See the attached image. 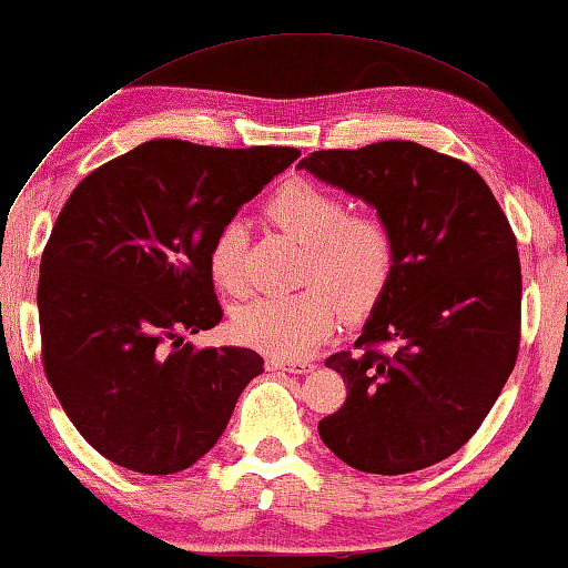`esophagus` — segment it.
Listing matches in <instances>:
<instances>
[{"label":"esophagus","mask_w":568,"mask_h":568,"mask_svg":"<svg viewBox=\"0 0 568 568\" xmlns=\"http://www.w3.org/2000/svg\"><path fill=\"white\" fill-rule=\"evenodd\" d=\"M265 366L267 372H291V374H308L316 368L311 362H285V358H275V356H270Z\"/></svg>","instance_id":"esophagus-1"}]
</instances>
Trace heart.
<instances>
[{
    "instance_id": "b5f03b06",
    "label": "heart",
    "mask_w": 568,
    "mask_h": 568,
    "mask_svg": "<svg viewBox=\"0 0 568 568\" xmlns=\"http://www.w3.org/2000/svg\"><path fill=\"white\" fill-rule=\"evenodd\" d=\"M277 227L308 245L303 283L293 295H263L235 313L232 331L250 346L275 356H301L336 326L341 305L348 316L374 311L397 267V240L374 214H348V204L308 179L285 184L267 202ZM245 227L227 222L210 245V270L224 293L247 291Z\"/></svg>"
}]
</instances>
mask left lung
<instances>
[{"label": "left lung", "instance_id": "1", "mask_svg": "<svg viewBox=\"0 0 568 568\" xmlns=\"http://www.w3.org/2000/svg\"><path fill=\"white\" fill-rule=\"evenodd\" d=\"M298 169L372 204L397 240L392 285L356 351L326 358L348 394L318 422L323 445L376 475L443 463L478 432L518 358L520 260L506 214L478 171L414 141L313 151Z\"/></svg>", "mask_w": 568, "mask_h": 568}]
</instances>
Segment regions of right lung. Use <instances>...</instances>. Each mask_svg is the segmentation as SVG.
Here are the masks:
<instances>
[{
  "label": "right lung",
  "mask_w": 568,
  "mask_h": 568,
  "mask_svg": "<svg viewBox=\"0 0 568 568\" xmlns=\"http://www.w3.org/2000/svg\"><path fill=\"white\" fill-rule=\"evenodd\" d=\"M298 149L156 139L108 161L62 206L40 263L42 366L85 443L143 475L192 467L217 445L252 348H194L214 328L210 245Z\"/></svg>",
  "instance_id": "1"
}]
</instances>
